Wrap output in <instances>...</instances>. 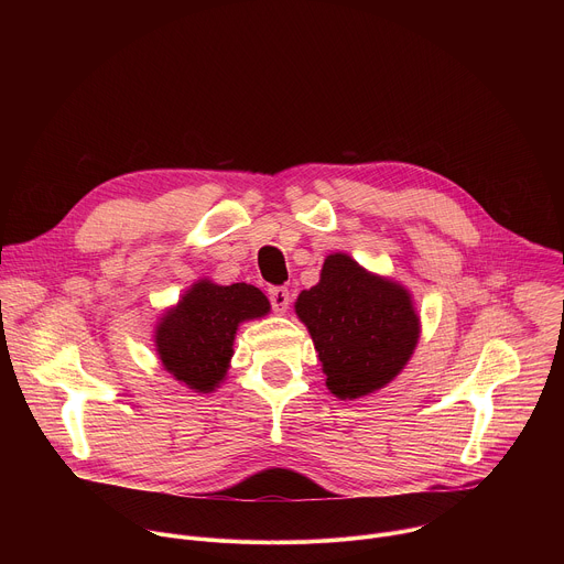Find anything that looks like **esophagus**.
Wrapping results in <instances>:
<instances>
[{"label": "esophagus", "instance_id": "esophagus-1", "mask_svg": "<svg viewBox=\"0 0 564 564\" xmlns=\"http://www.w3.org/2000/svg\"><path fill=\"white\" fill-rule=\"evenodd\" d=\"M268 296H270V303H272V310L276 314H283L290 305V290L283 288V285H274L268 290Z\"/></svg>", "mask_w": 564, "mask_h": 564}]
</instances>
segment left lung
I'll list each match as a JSON object with an SVG mask.
<instances>
[{"instance_id": "8db88e82", "label": "left lung", "mask_w": 564, "mask_h": 564, "mask_svg": "<svg viewBox=\"0 0 564 564\" xmlns=\"http://www.w3.org/2000/svg\"><path fill=\"white\" fill-rule=\"evenodd\" d=\"M296 314L339 399H357L390 383L420 339L411 294L368 274L346 254L326 259L321 281L299 294Z\"/></svg>"}]
</instances>
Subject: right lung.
<instances>
[{
    "label": "right lung",
    "mask_w": 564,
    "mask_h": 564,
    "mask_svg": "<svg viewBox=\"0 0 564 564\" xmlns=\"http://www.w3.org/2000/svg\"><path fill=\"white\" fill-rule=\"evenodd\" d=\"M270 310L265 294L246 283H196L170 310L155 330V348L165 370L198 392L214 390L231 359L240 321Z\"/></svg>",
    "instance_id": "obj_1"
}]
</instances>
